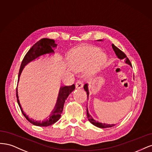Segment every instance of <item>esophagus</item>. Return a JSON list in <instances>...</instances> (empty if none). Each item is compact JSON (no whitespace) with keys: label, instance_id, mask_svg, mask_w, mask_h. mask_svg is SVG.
I'll use <instances>...</instances> for the list:
<instances>
[{"label":"esophagus","instance_id":"obj_1","mask_svg":"<svg viewBox=\"0 0 152 152\" xmlns=\"http://www.w3.org/2000/svg\"><path fill=\"white\" fill-rule=\"evenodd\" d=\"M75 86H76V88L80 89V88H82L83 86V83H82V82H81V81L78 80V81L76 83Z\"/></svg>","mask_w":152,"mask_h":152}]
</instances>
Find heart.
Here are the masks:
<instances>
[{
    "instance_id": "heart-1",
    "label": "heart",
    "mask_w": 152,
    "mask_h": 152,
    "mask_svg": "<svg viewBox=\"0 0 152 152\" xmlns=\"http://www.w3.org/2000/svg\"><path fill=\"white\" fill-rule=\"evenodd\" d=\"M68 59L75 70L84 69L85 76L91 78L101 69L107 58L104 53L96 48L81 46L75 48L69 53ZM70 70L72 71L71 68Z\"/></svg>"
}]
</instances>
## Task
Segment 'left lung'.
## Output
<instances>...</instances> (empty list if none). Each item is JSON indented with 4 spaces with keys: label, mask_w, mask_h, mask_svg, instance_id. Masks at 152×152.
Wrapping results in <instances>:
<instances>
[{
    "label": "left lung",
    "mask_w": 152,
    "mask_h": 152,
    "mask_svg": "<svg viewBox=\"0 0 152 152\" xmlns=\"http://www.w3.org/2000/svg\"><path fill=\"white\" fill-rule=\"evenodd\" d=\"M98 41H102V40H99ZM112 47L113 48L114 51L115 52V54L117 56V57H118L119 59L122 60V59H124L125 60V62L126 64H128L130 66H131V63L130 62V61L129 60V58L127 57V56H126L125 53L121 51L120 49H119L116 46H115L114 44H112ZM84 89L86 91L87 94V96H88H88H89V91H88V84H85L84 85ZM86 114H87V117L88 119V121L91 122L92 124H94V126L98 127V128H111V127H113L114 126H115V124H105V123H102V122H99V121H96L95 119H93L92 116L89 114L88 112V107L86 105Z\"/></svg>",
    "instance_id": "1"
}]
</instances>
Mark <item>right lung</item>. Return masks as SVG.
<instances>
[{
  "label": "right lung",
  "instance_id": "obj_1",
  "mask_svg": "<svg viewBox=\"0 0 152 152\" xmlns=\"http://www.w3.org/2000/svg\"><path fill=\"white\" fill-rule=\"evenodd\" d=\"M57 44L55 43V41L52 39L48 38H42L40 40L37 42L35 45H33L29 51L27 52L26 54L24 56L23 60L21 62L20 69H19V75H18V82L19 80L21 72L24 69V66L27 65L29 62L34 61L36 58H38L42 56L45 54H52L54 53V48L57 47ZM18 87V86H17ZM75 85L73 84L71 86H64L61 87L58 92V95L57 97V100L54 109L52 111L51 114L47 117V118L42 121H36L32 119L26 115L23 110L22 107L21 106L20 102L19 100V97L18 94V88H16V97L18 105L20 107V109L22 112L23 115L26 117V119L31 123L32 124L37 126H43L46 127L48 126H51L54 124L58 119L61 118L62 112L64 108V105L66 100L68 96L69 95L71 92L75 90Z\"/></svg>",
  "mask_w": 152,
  "mask_h": 152
}]
</instances>
